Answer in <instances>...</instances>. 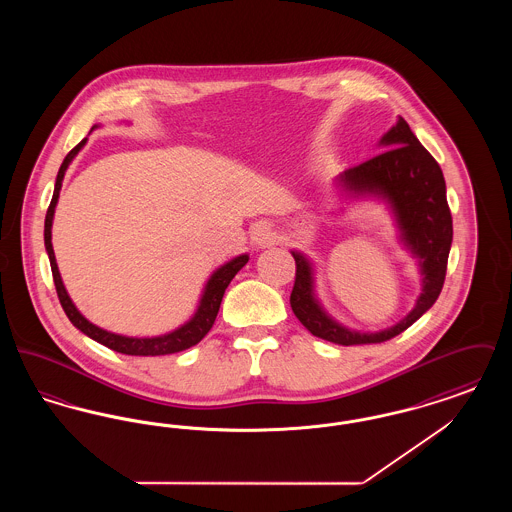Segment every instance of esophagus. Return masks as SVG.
<instances>
[{
    "label": "esophagus",
    "instance_id": "1",
    "mask_svg": "<svg viewBox=\"0 0 512 512\" xmlns=\"http://www.w3.org/2000/svg\"><path fill=\"white\" fill-rule=\"evenodd\" d=\"M251 242L257 245L274 242V230H272V226H270L268 222H265V220L253 224V226H251Z\"/></svg>",
    "mask_w": 512,
    "mask_h": 512
}]
</instances>
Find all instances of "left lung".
I'll use <instances>...</instances> for the list:
<instances>
[{
  "label": "left lung",
  "mask_w": 512,
  "mask_h": 512,
  "mask_svg": "<svg viewBox=\"0 0 512 512\" xmlns=\"http://www.w3.org/2000/svg\"><path fill=\"white\" fill-rule=\"evenodd\" d=\"M382 146L388 149L343 172L340 184L355 194L382 195L390 201L401 228V238L420 263L422 293L413 311L399 324L376 334L351 332L322 311L313 295L311 265L301 253L292 251L295 259V284L290 295L293 315L313 336L338 345L382 343L399 336L436 303L445 282L453 242V219L438 161L418 142L411 126L403 119L382 138Z\"/></svg>",
  "instance_id": "1"
}]
</instances>
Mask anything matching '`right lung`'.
I'll return each instance as SVG.
<instances>
[{"mask_svg": "<svg viewBox=\"0 0 512 512\" xmlns=\"http://www.w3.org/2000/svg\"><path fill=\"white\" fill-rule=\"evenodd\" d=\"M86 144V138L74 146L61 169L57 172V180H55V190H53V197L49 203L48 213H46V228H44V242H46V251L49 255V265H51V274H53V282H55V290H57V297L61 301V307L65 311V315L73 322L74 326L84 332L88 338L98 341L101 345L117 351V353H124V355H140V357H157V355H171V353H178L184 349H190L195 343L203 340L207 336V332L213 328L215 318L219 315L220 301L222 295L226 292L228 284L232 282V278L238 274V270L244 267L245 263L249 261L247 255H240L236 259H232L230 263H226L224 267H220L211 280L205 286V292L201 297L199 309L195 313L194 318L190 322H186L184 326H180L178 330H174L171 334L165 336H157V338H126V336H119V334H111L107 330H101L96 324L88 322L86 318L78 313V309L74 307L69 293L65 290L63 282H61V274L59 268L55 263V253H53V245H51V222H53V213H55V205H57V197H59V190H61V182L65 171L69 167V163L73 161L74 155L82 149Z\"/></svg>", "mask_w": 512, "mask_h": 512, "instance_id": "obj_1", "label": "right lung"}]
</instances>
